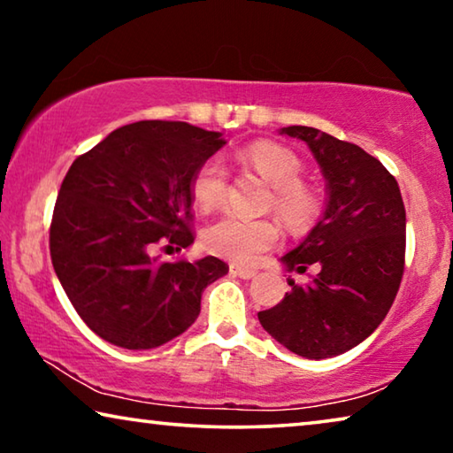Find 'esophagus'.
<instances>
[{"instance_id": "esophagus-1", "label": "esophagus", "mask_w": 453, "mask_h": 453, "mask_svg": "<svg viewBox=\"0 0 453 453\" xmlns=\"http://www.w3.org/2000/svg\"><path fill=\"white\" fill-rule=\"evenodd\" d=\"M229 272H232L234 276L243 278V280H250L257 274V270H254V268H243V265H235V264L229 265Z\"/></svg>"}]
</instances>
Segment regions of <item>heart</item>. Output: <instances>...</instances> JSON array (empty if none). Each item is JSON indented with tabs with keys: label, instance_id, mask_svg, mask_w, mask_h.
<instances>
[{
	"label": "heart",
	"instance_id": "obj_1",
	"mask_svg": "<svg viewBox=\"0 0 453 453\" xmlns=\"http://www.w3.org/2000/svg\"><path fill=\"white\" fill-rule=\"evenodd\" d=\"M246 163L274 188V210L292 227L304 226L317 210V201L303 181V165L288 149L274 142H256L242 153ZM227 169L219 159L201 163L191 179V193L201 211H213L224 203ZM278 229L268 219L224 215L203 234L205 248L235 264H252L274 246Z\"/></svg>",
	"mask_w": 453,
	"mask_h": 453
}]
</instances>
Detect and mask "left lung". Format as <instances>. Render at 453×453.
<instances>
[{"label": "left lung", "instance_id": "obj_1", "mask_svg": "<svg viewBox=\"0 0 453 453\" xmlns=\"http://www.w3.org/2000/svg\"><path fill=\"white\" fill-rule=\"evenodd\" d=\"M303 141L326 181V205L311 234L280 257L286 270L319 274L257 312L272 339L304 358L342 355L372 334L397 296L405 264V205L383 163L312 127H284Z\"/></svg>", "mask_w": 453, "mask_h": 453}]
</instances>
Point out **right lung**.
<instances>
[{
    "label": "right lung",
    "mask_w": 453,
    "mask_h": 453,
    "mask_svg": "<svg viewBox=\"0 0 453 453\" xmlns=\"http://www.w3.org/2000/svg\"><path fill=\"white\" fill-rule=\"evenodd\" d=\"M226 145L181 120H139L72 163L50 226V256L72 306L92 333L131 350L185 333L201 294L227 274L219 257L159 262L155 243L189 248L191 179Z\"/></svg>",
    "instance_id": "right-lung-1"
}]
</instances>
